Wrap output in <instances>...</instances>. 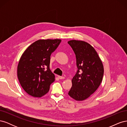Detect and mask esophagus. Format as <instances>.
<instances>
[{
  "instance_id": "esophagus-1",
  "label": "esophagus",
  "mask_w": 127,
  "mask_h": 127,
  "mask_svg": "<svg viewBox=\"0 0 127 127\" xmlns=\"http://www.w3.org/2000/svg\"><path fill=\"white\" fill-rule=\"evenodd\" d=\"M58 78H59L60 79H64V77L58 76Z\"/></svg>"
}]
</instances>
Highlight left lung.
<instances>
[{
  "mask_svg": "<svg viewBox=\"0 0 127 127\" xmlns=\"http://www.w3.org/2000/svg\"><path fill=\"white\" fill-rule=\"evenodd\" d=\"M68 43L75 53L78 68L68 95L76 101L85 100L97 90L102 81V61L95 49L87 42L72 40Z\"/></svg>",
  "mask_w": 127,
  "mask_h": 127,
  "instance_id": "obj_1",
  "label": "left lung"
}]
</instances>
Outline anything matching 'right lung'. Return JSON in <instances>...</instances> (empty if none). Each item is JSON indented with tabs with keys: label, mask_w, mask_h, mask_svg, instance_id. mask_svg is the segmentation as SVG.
<instances>
[{
	"label": "right lung",
	"mask_w": 127,
	"mask_h": 127,
	"mask_svg": "<svg viewBox=\"0 0 127 127\" xmlns=\"http://www.w3.org/2000/svg\"><path fill=\"white\" fill-rule=\"evenodd\" d=\"M60 39H40L31 44L23 53L17 66V77L29 95L41 97L49 91L55 76L50 69V56Z\"/></svg>",
	"instance_id": "add662e5"
}]
</instances>
